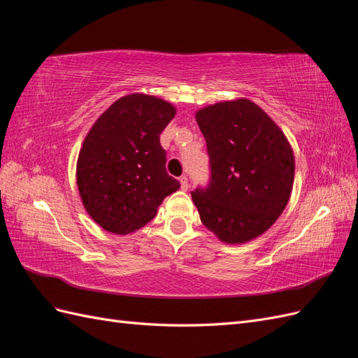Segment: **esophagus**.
<instances>
[{"mask_svg": "<svg viewBox=\"0 0 358 358\" xmlns=\"http://www.w3.org/2000/svg\"><path fill=\"white\" fill-rule=\"evenodd\" d=\"M180 188H182L183 191H187V189L189 188V183H188V178H187V176H182V178H180Z\"/></svg>", "mask_w": 358, "mask_h": 358, "instance_id": "1", "label": "esophagus"}]
</instances>
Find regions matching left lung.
<instances>
[{
    "label": "left lung",
    "mask_w": 358,
    "mask_h": 358,
    "mask_svg": "<svg viewBox=\"0 0 358 358\" xmlns=\"http://www.w3.org/2000/svg\"><path fill=\"white\" fill-rule=\"evenodd\" d=\"M210 180L191 192L203 225L224 243H245L275 224L289 200L294 154L270 116L246 99L203 107Z\"/></svg>",
    "instance_id": "1"
}]
</instances>
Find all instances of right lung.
Here are the masks:
<instances>
[{
  "instance_id": "1",
  "label": "right lung",
  "mask_w": 358,
  "mask_h": 358,
  "mask_svg": "<svg viewBox=\"0 0 358 358\" xmlns=\"http://www.w3.org/2000/svg\"><path fill=\"white\" fill-rule=\"evenodd\" d=\"M175 106L146 94L116 100L86 134L76 167L83 208L101 229L129 234L157 215L180 183L166 170L159 134Z\"/></svg>"
}]
</instances>
